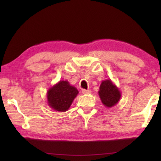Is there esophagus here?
<instances>
[{
    "mask_svg": "<svg viewBox=\"0 0 161 161\" xmlns=\"http://www.w3.org/2000/svg\"><path fill=\"white\" fill-rule=\"evenodd\" d=\"M81 92H82V94H89L92 93L91 90H86V89H82Z\"/></svg>",
    "mask_w": 161,
    "mask_h": 161,
    "instance_id": "34e87169",
    "label": "esophagus"
}]
</instances>
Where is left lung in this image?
I'll list each match as a JSON object with an SVG mask.
<instances>
[{"label": "left lung", "mask_w": 161, "mask_h": 161, "mask_svg": "<svg viewBox=\"0 0 161 161\" xmlns=\"http://www.w3.org/2000/svg\"><path fill=\"white\" fill-rule=\"evenodd\" d=\"M98 93L102 103L107 108L114 107L121 97L119 89L109 79L102 81Z\"/></svg>", "instance_id": "left-lung-1"}]
</instances>
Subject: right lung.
Segmentation results:
<instances>
[{
  "mask_svg": "<svg viewBox=\"0 0 161 161\" xmlns=\"http://www.w3.org/2000/svg\"><path fill=\"white\" fill-rule=\"evenodd\" d=\"M79 91L68 81L61 80L47 92V104L54 111L64 112L69 109Z\"/></svg>",
  "mask_w": 161,
  "mask_h": 161,
  "instance_id": "add662e5",
  "label": "right lung"
}]
</instances>
